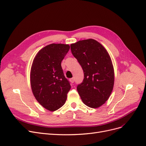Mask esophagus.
Segmentation results:
<instances>
[{"instance_id": "obj_1", "label": "esophagus", "mask_w": 146, "mask_h": 146, "mask_svg": "<svg viewBox=\"0 0 146 146\" xmlns=\"http://www.w3.org/2000/svg\"><path fill=\"white\" fill-rule=\"evenodd\" d=\"M70 82H71L72 84H73V83H74V78H71L70 79Z\"/></svg>"}]
</instances>
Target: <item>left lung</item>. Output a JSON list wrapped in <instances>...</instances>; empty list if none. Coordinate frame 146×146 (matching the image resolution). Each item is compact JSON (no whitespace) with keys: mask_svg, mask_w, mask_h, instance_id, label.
Here are the masks:
<instances>
[{"mask_svg":"<svg viewBox=\"0 0 146 146\" xmlns=\"http://www.w3.org/2000/svg\"><path fill=\"white\" fill-rule=\"evenodd\" d=\"M70 47L84 73L78 92L86 106L98 108L109 99L113 89L115 73L110 56L100 43L92 39L79 40Z\"/></svg>","mask_w":146,"mask_h":146,"instance_id":"8db88e82","label":"left lung"}]
</instances>
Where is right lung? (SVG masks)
Wrapping results in <instances>:
<instances>
[{
  "label": "right lung",
  "mask_w": 146,
  "mask_h": 146,
  "mask_svg": "<svg viewBox=\"0 0 146 146\" xmlns=\"http://www.w3.org/2000/svg\"><path fill=\"white\" fill-rule=\"evenodd\" d=\"M69 49L67 44H50L37 53L31 65L32 92L39 103L49 111H55L64 104L71 88L61 65Z\"/></svg>",
  "instance_id": "1"
}]
</instances>
